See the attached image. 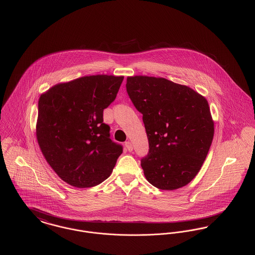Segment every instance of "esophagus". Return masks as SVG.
<instances>
[{
    "instance_id": "34e87169",
    "label": "esophagus",
    "mask_w": 255,
    "mask_h": 255,
    "mask_svg": "<svg viewBox=\"0 0 255 255\" xmlns=\"http://www.w3.org/2000/svg\"><path fill=\"white\" fill-rule=\"evenodd\" d=\"M125 146L127 147V149L130 152V151H132V144H131V142H129V141H126L125 142Z\"/></svg>"
}]
</instances>
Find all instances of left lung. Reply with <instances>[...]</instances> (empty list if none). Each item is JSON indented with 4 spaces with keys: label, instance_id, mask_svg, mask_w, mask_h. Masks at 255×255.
<instances>
[{
    "label": "left lung",
    "instance_id": "obj_1",
    "mask_svg": "<svg viewBox=\"0 0 255 255\" xmlns=\"http://www.w3.org/2000/svg\"><path fill=\"white\" fill-rule=\"evenodd\" d=\"M126 86L142 114L149 142L141 159L146 180L164 190L186 185L199 172L214 136L207 100L163 77L128 76Z\"/></svg>",
    "mask_w": 255,
    "mask_h": 255
}]
</instances>
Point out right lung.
I'll return each mask as SVG.
<instances>
[{"instance_id": "obj_1", "label": "right lung", "mask_w": 255, "mask_h": 255, "mask_svg": "<svg viewBox=\"0 0 255 255\" xmlns=\"http://www.w3.org/2000/svg\"><path fill=\"white\" fill-rule=\"evenodd\" d=\"M123 79L107 74L82 76L40 96L38 144L64 182L83 188L109 178L123 146L110 138L103 111L116 99Z\"/></svg>"}]
</instances>
